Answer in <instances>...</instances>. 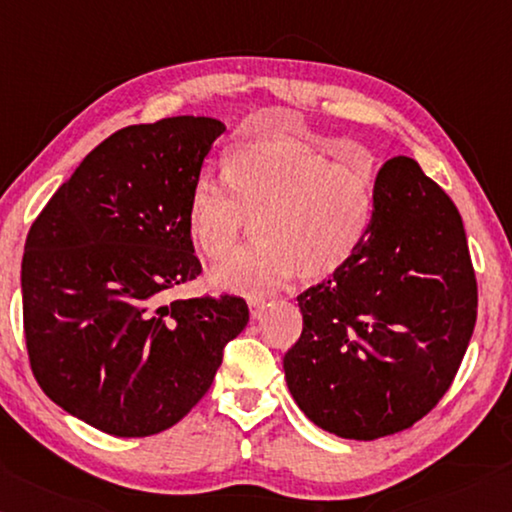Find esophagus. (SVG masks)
<instances>
[{
  "instance_id": "1",
  "label": "esophagus",
  "mask_w": 512,
  "mask_h": 512,
  "mask_svg": "<svg viewBox=\"0 0 512 512\" xmlns=\"http://www.w3.org/2000/svg\"><path fill=\"white\" fill-rule=\"evenodd\" d=\"M247 306H249V312H251V317H261V312H263V308H265V299H261V297H247Z\"/></svg>"
}]
</instances>
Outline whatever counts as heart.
I'll return each instance as SVG.
<instances>
[{"mask_svg": "<svg viewBox=\"0 0 512 512\" xmlns=\"http://www.w3.org/2000/svg\"><path fill=\"white\" fill-rule=\"evenodd\" d=\"M224 179L202 175L188 195L191 240L211 261L236 247L249 218L256 240L211 274L218 288L258 294L288 276L319 281L351 263L375 218L378 170L371 159L330 161L299 141L240 143L224 157Z\"/></svg>", "mask_w": 512, "mask_h": 512, "instance_id": "heart-1", "label": "heart"}]
</instances>
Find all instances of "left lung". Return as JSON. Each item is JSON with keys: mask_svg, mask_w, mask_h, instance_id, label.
<instances>
[{"mask_svg": "<svg viewBox=\"0 0 512 512\" xmlns=\"http://www.w3.org/2000/svg\"><path fill=\"white\" fill-rule=\"evenodd\" d=\"M297 301L283 369L303 414L353 441L409 429L452 387L477 321L459 209L414 159H389L364 245Z\"/></svg>", "mask_w": 512, "mask_h": 512, "instance_id": "obj_1", "label": "left lung"}]
</instances>
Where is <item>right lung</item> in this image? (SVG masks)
<instances>
[{
  "label": "right lung",
  "mask_w": 512,
  "mask_h": 512,
  "mask_svg": "<svg viewBox=\"0 0 512 512\" xmlns=\"http://www.w3.org/2000/svg\"><path fill=\"white\" fill-rule=\"evenodd\" d=\"M224 125L170 116L128 125L89 152L35 218L22 258V315L40 389L121 438L179 423L213 384L245 299H177L202 274L188 195Z\"/></svg>",
  "instance_id": "1"
}]
</instances>
